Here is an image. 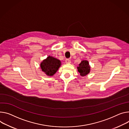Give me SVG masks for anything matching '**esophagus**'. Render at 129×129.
Masks as SVG:
<instances>
[{
  "label": "esophagus",
  "mask_w": 129,
  "mask_h": 129,
  "mask_svg": "<svg viewBox=\"0 0 129 129\" xmlns=\"http://www.w3.org/2000/svg\"><path fill=\"white\" fill-rule=\"evenodd\" d=\"M65 62H66V63H67V64H70V63H71V60L68 59V58H67V59H66V60H65Z\"/></svg>",
  "instance_id": "34e87169"
}]
</instances>
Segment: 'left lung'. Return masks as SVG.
Masks as SVG:
<instances>
[{
	"label": "left lung",
	"instance_id": "left-lung-1",
	"mask_svg": "<svg viewBox=\"0 0 129 129\" xmlns=\"http://www.w3.org/2000/svg\"><path fill=\"white\" fill-rule=\"evenodd\" d=\"M77 69L78 72L81 76H85L89 73L90 67L87 61L83 60L79 64V66L77 67Z\"/></svg>",
	"mask_w": 129,
	"mask_h": 129
}]
</instances>
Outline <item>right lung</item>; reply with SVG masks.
<instances>
[{
	"label": "right lung",
	"instance_id": "add662e5",
	"mask_svg": "<svg viewBox=\"0 0 129 129\" xmlns=\"http://www.w3.org/2000/svg\"><path fill=\"white\" fill-rule=\"evenodd\" d=\"M61 65V62L59 60L51 56L44 60L40 64L42 71L49 76L55 74Z\"/></svg>",
	"mask_w": 129,
	"mask_h": 129
}]
</instances>
